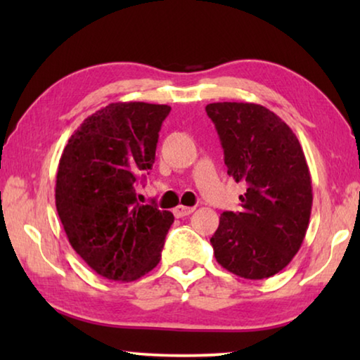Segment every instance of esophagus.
Instances as JSON below:
<instances>
[{
  "mask_svg": "<svg viewBox=\"0 0 360 360\" xmlns=\"http://www.w3.org/2000/svg\"><path fill=\"white\" fill-rule=\"evenodd\" d=\"M193 211H195L193 206H182V205L176 206V208L173 210L176 217H186V216H188V214H192Z\"/></svg>",
  "mask_w": 360,
  "mask_h": 360,
  "instance_id": "esophagus-1",
  "label": "esophagus"
}]
</instances>
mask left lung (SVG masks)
Returning a JSON list of instances; mask_svg holds the SVG:
<instances>
[{
  "instance_id": "obj_1",
  "label": "left lung",
  "mask_w": 360,
  "mask_h": 360,
  "mask_svg": "<svg viewBox=\"0 0 360 360\" xmlns=\"http://www.w3.org/2000/svg\"><path fill=\"white\" fill-rule=\"evenodd\" d=\"M224 148L227 173L246 182L240 212H222L211 245L217 264L245 279H265L289 265L307 235L311 174L295 133L255 103L206 106Z\"/></svg>"
}]
</instances>
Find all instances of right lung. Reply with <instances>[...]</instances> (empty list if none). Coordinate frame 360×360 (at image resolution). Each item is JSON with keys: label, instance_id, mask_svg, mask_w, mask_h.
Returning a JSON list of instances; mask_svg holds the SVG:
<instances>
[{"label": "right lung", "instance_id": "1", "mask_svg": "<svg viewBox=\"0 0 360 360\" xmlns=\"http://www.w3.org/2000/svg\"><path fill=\"white\" fill-rule=\"evenodd\" d=\"M168 105L111 103L75 130L60 157L56 206L72 249L100 276L129 283L155 268L174 221L136 202Z\"/></svg>", "mask_w": 360, "mask_h": 360}]
</instances>
